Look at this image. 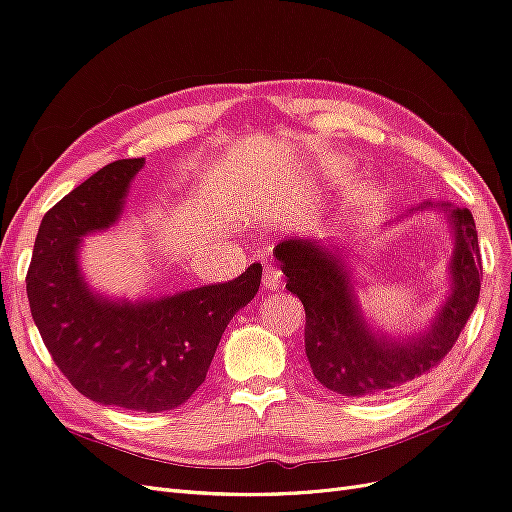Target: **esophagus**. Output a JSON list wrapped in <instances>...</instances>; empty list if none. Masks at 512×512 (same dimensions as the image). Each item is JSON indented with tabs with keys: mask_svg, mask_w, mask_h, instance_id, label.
I'll return each instance as SVG.
<instances>
[{
	"mask_svg": "<svg viewBox=\"0 0 512 512\" xmlns=\"http://www.w3.org/2000/svg\"><path fill=\"white\" fill-rule=\"evenodd\" d=\"M282 280H284V275L280 269L273 265H265V273H262V286H265L267 290H277L282 286Z\"/></svg>",
	"mask_w": 512,
	"mask_h": 512,
	"instance_id": "1",
	"label": "esophagus"
}]
</instances>
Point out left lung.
<instances>
[{
  "mask_svg": "<svg viewBox=\"0 0 512 512\" xmlns=\"http://www.w3.org/2000/svg\"><path fill=\"white\" fill-rule=\"evenodd\" d=\"M427 203L421 207L425 209ZM440 207L455 237L451 294L425 333L386 337L367 324L339 247L318 239L292 237L275 245V258L288 277L286 288L305 307V354L316 380L346 397L391 393L433 367L453 350L480 294V250L472 213Z\"/></svg>",
  "mask_w": 512,
  "mask_h": 512,
  "instance_id": "1",
  "label": "left lung"
}]
</instances>
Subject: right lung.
<instances>
[{"label": "right lung", "instance_id": "1", "mask_svg": "<svg viewBox=\"0 0 512 512\" xmlns=\"http://www.w3.org/2000/svg\"><path fill=\"white\" fill-rule=\"evenodd\" d=\"M143 166L145 158L106 164L46 211L25 282L42 342L76 391L104 406L164 412L205 382L228 322L256 297L262 267L147 301L91 290L79 267L83 237L119 220Z\"/></svg>", "mask_w": 512, "mask_h": 512}]
</instances>
